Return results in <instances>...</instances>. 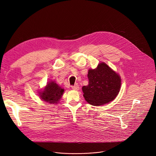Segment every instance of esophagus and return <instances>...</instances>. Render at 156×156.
Wrapping results in <instances>:
<instances>
[{
	"label": "esophagus",
	"mask_w": 156,
	"mask_h": 156,
	"mask_svg": "<svg viewBox=\"0 0 156 156\" xmlns=\"http://www.w3.org/2000/svg\"><path fill=\"white\" fill-rule=\"evenodd\" d=\"M72 87L73 90H76V91H77V90H79V86L77 85V84L74 85V86H72Z\"/></svg>",
	"instance_id": "34e87169"
}]
</instances>
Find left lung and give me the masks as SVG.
<instances>
[{
    "instance_id": "left-lung-1",
    "label": "left lung",
    "mask_w": 156,
    "mask_h": 156,
    "mask_svg": "<svg viewBox=\"0 0 156 156\" xmlns=\"http://www.w3.org/2000/svg\"><path fill=\"white\" fill-rule=\"evenodd\" d=\"M88 85L82 87L85 100L93 105H102L112 101L121 87L118 73L105 63H99L95 69L88 70Z\"/></svg>"
}]
</instances>
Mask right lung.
<instances>
[{
	"instance_id": "1",
	"label": "right lung",
	"mask_w": 156,
	"mask_h": 156,
	"mask_svg": "<svg viewBox=\"0 0 156 156\" xmlns=\"http://www.w3.org/2000/svg\"><path fill=\"white\" fill-rule=\"evenodd\" d=\"M63 93L64 89L62 88L54 81H51L42 91L39 92V98L44 101L50 104H57Z\"/></svg>"
}]
</instances>
